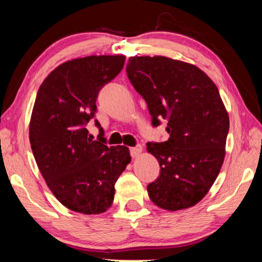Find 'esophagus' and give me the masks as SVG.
Returning <instances> with one entry per match:
<instances>
[{"label": "esophagus", "instance_id": "1", "mask_svg": "<svg viewBox=\"0 0 262 262\" xmlns=\"http://www.w3.org/2000/svg\"><path fill=\"white\" fill-rule=\"evenodd\" d=\"M130 151H131V156L134 157V159H137V157L142 154L143 148L141 145H137V146H135V148H131Z\"/></svg>", "mask_w": 262, "mask_h": 262}]
</instances>
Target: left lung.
Masks as SVG:
<instances>
[{
  "label": "left lung",
  "mask_w": 262,
  "mask_h": 262,
  "mask_svg": "<svg viewBox=\"0 0 262 262\" xmlns=\"http://www.w3.org/2000/svg\"><path fill=\"white\" fill-rule=\"evenodd\" d=\"M126 73L154 126L168 120V141L146 144L161 167L148 185L149 198L168 211L194 206L213 185L225 156L229 116L217 85L198 67L163 56L130 57Z\"/></svg>",
  "instance_id": "obj_1"
}]
</instances>
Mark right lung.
<instances>
[{"label": "right lung", "mask_w": 262, "mask_h": 262, "mask_svg": "<svg viewBox=\"0 0 262 262\" xmlns=\"http://www.w3.org/2000/svg\"><path fill=\"white\" fill-rule=\"evenodd\" d=\"M125 56H88L68 60L48 75L37 93L30 121L35 162L53 195L75 212L98 214L114 199V185L131 161L128 148L96 141L85 125L96 112L103 85L124 67Z\"/></svg>", "instance_id": "obj_1"}]
</instances>
